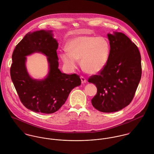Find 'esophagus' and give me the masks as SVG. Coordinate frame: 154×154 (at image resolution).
Listing matches in <instances>:
<instances>
[{
    "mask_svg": "<svg viewBox=\"0 0 154 154\" xmlns=\"http://www.w3.org/2000/svg\"><path fill=\"white\" fill-rule=\"evenodd\" d=\"M80 78H81V80H82V83H86V78L84 77V76H81L80 77Z\"/></svg>",
    "mask_w": 154,
    "mask_h": 154,
    "instance_id": "esophagus-1",
    "label": "esophagus"
}]
</instances>
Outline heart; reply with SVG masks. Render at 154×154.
Segmentation results:
<instances>
[{
	"label": "heart",
	"instance_id": "1",
	"mask_svg": "<svg viewBox=\"0 0 154 154\" xmlns=\"http://www.w3.org/2000/svg\"><path fill=\"white\" fill-rule=\"evenodd\" d=\"M68 52H63L60 58L69 68L73 69L81 59L83 69L88 73L96 74L106 66L110 54V44L103 37L80 36L72 39L67 44Z\"/></svg>",
	"mask_w": 154,
	"mask_h": 154
}]
</instances>
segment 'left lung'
I'll return each mask as SVG.
<instances>
[{
	"label": "left lung",
	"mask_w": 154,
	"mask_h": 154,
	"mask_svg": "<svg viewBox=\"0 0 154 154\" xmlns=\"http://www.w3.org/2000/svg\"><path fill=\"white\" fill-rule=\"evenodd\" d=\"M110 50L108 61L98 75L88 82L95 85L92 106L111 113L122 110L132 101L142 76L141 56L137 45L124 33L108 34Z\"/></svg>",
	"instance_id": "8db88e82"
}]
</instances>
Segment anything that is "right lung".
Masks as SVG:
<instances>
[{"label":"right lung","mask_w":154,"mask_h":154,"mask_svg":"<svg viewBox=\"0 0 154 154\" xmlns=\"http://www.w3.org/2000/svg\"><path fill=\"white\" fill-rule=\"evenodd\" d=\"M51 31L27 33L15 46L10 68L11 80L21 103L28 109L45 114L57 112L65 103L70 92L81 85L80 76L66 74L58 68L57 41ZM41 52L48 57L50 71L42 81L32 79L26 72L25 56Z\"/></svg>","instance_id":"1"}]
</instances>
